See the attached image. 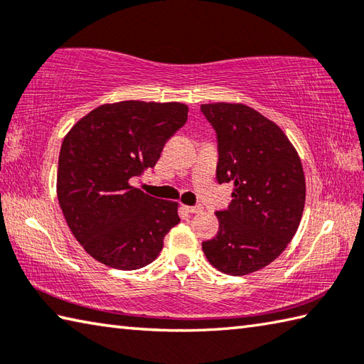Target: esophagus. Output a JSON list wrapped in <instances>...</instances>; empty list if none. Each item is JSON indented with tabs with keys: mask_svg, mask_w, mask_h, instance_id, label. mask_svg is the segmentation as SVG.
I'll list each match as a JSON object with an SVG mask.
<instances>
[{
	"mask_svg": "<svg viewBox=\"0 0 364 364\" xmlns=\"http://www.w3.org/2000/svg\"><path fill=\"white\" fill-rule=\"evenodd\" d=\"M184 208H186L189 213H200V211L203 210L202 205H194V207H184Z\"/></svg>",
	"mask_w": 364,
	"mask_h": 364,
	"instance_id": "34e87169",
	"label": "esophagus"
}]
</instances>
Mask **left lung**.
<instances>
[{
	"label": "left lung",
	"instance_id": "obj_1",
	"mask_svg": "<svg viewBox=\"0 0 364 364\" xmlns=\"http://www.w3.org/2000/svg\"><path fill=\"white\" fill-rule=\"evenodd\" d=\"M200 111L216 132V180L234 183L229 207L216 211L220 230L202 250L224 274L256 272L282 255L299 228L301 159L279 125L247 105L208 103Z\"/></svg>",
	"mask_w": 364,
	"mask_h": 364
}]
</instances>
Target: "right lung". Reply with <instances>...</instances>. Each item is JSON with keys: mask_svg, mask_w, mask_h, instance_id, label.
<instances>
[{"mask_svg": "<svg viewBox=\"0 0 364 364\" xmlns=\"http://www.w3.org/2000/svg\"><path fill=\"white\" fill-rule=\"evenodd\" d=\"M188 121L183 103L102 105L77 121L58 156L57 196L73 235L113 269L135 270L159 256L180 223L178 203L130 186L159 161L164 144Z\"/></svg>", "mask_w": 364, "mask_h": 364, "instance_id": "obj_1", "label": "right lung"}]
</instances>
